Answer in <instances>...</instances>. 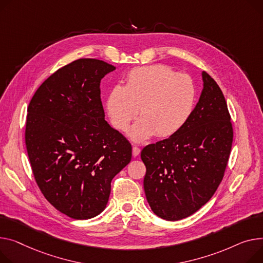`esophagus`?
<instances>
[{
  "label": "esophagus",
  "instance_id": "obj_1",
  "mask_svg": "<svg viewBox=\"0 0 263 263\" xmlns=\"http://www.w3.org/2000/svg\"><path fill=\"white\" fill-rule=\"evenodd\" d=\"M139 153H141V149H139V148L136 147V146H134V147L132 148V154H133V156H137Z\"/></svg>",
  "mask_w": 263,
  "mask_h": 263
}]
</instances>
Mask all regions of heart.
Masks as SVG:
<instances>
[{"label": "heart", "instance_id": "b5f03b06", "mask_svg": "<svg viewBox=\"0 0 263 263\" xmlns=\"http://www.w3.org/2000/svg\"><path fill=\"white\" fill-rule=\"evenodd\" d=\"M196 85L188 75H178L162 64L135 67L128 73L124 86L116 85L106 98V110L114 128L130 131L135 142L154 134L165 138L178 133L190 118L196 104Z\"/></svg>", "mask_w": 263, "mask_h": 263}]
</instances>
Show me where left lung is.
I'll return each instance as SVG.
<instances>
[{
    "label": "left lung",
    "instance_id": "1",
    "mask_svg": "<svg viewBox=\"0 0 263 263\" xmlns=\"http://www.w3.org/2000/svg\"><path fill=\"white\" fill-rule=\"evenodd\" d=\"M202 78L200 99L186 125L141 153L147 201L164 220L178 221L198 212L214 196L229 162L231 115L217 82L206 72Z\"/></svg>",
    "mask_w": 263,
    "mask_h": 263
}]
</instances>
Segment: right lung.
Returning a JSON list of instances; mask_svg holds the SVG:
<instances>
[{
    "instance_id": "add662e5",
    "label": "right lung",
    "mask_w": 263,
    "mask_h": 263,
    "mask_svg": "<svg viewBox=\"0 0 263 263\" xmlns=\"http://www.w3.org/2000/svg\"><path fill=\"white\" fill-rule=\"evenodd\" d=\"M115 66L78 59L50 75L27 108L25 144L45 199L76 220L107 206L111 182L131 161L128 139L104 119L100 81Z\"/></svg>"
}]
</instances>
